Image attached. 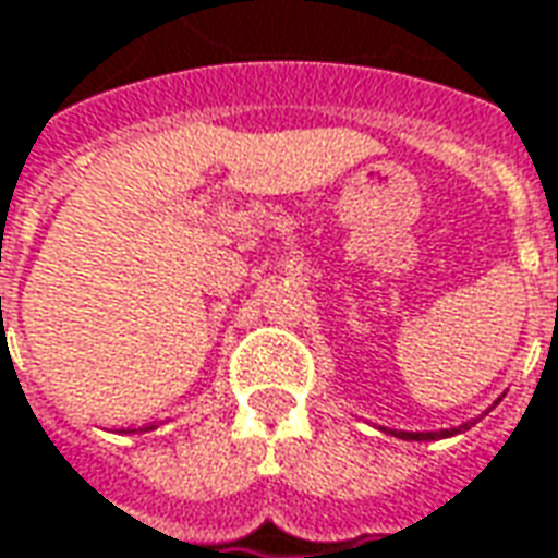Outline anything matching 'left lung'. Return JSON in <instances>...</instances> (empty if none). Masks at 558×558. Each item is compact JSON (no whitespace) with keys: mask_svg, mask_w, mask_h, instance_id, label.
Wrapping results in <instances>:
<instances>
[{"mask_svg":"<svg viewBox=\"0 0 558 558\" xmlns=\"http://www.w3.org/2000/svg\"><path fill=\"white\" fill-rule=\"evenodd\" d=\"M468 424H461V427H449V430H422V434H412V430H388V427H381L385 434H393V437L400 439H446V437H454V434H461V430H468Z\"/></svg>","mask_w":558,"mask_h":558,"instance_id":"left-lung-1","label":"left lung"}]
</instances>
